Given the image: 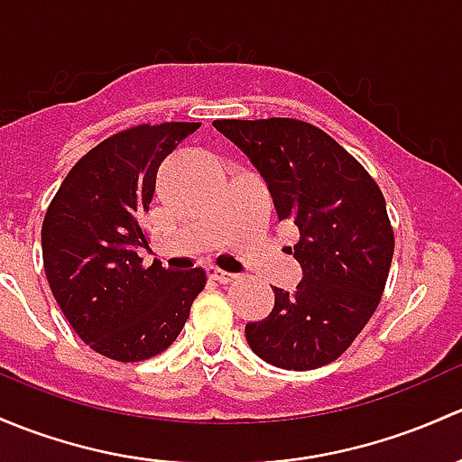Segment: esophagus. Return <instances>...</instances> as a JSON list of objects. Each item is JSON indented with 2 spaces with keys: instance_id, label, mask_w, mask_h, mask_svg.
<instances>
[{
  "instance_id": "obj_1",
  "label": "esophagus",
  "mask_w": 462,
  "mask_h": 462,
  "mask_svg": "<svg viewBox=\"0 0 462 462\" xmlns=\"http://www.w3.org/2000/svg\"><path fill=\"white\" fill-rule=\"evenodd\" d=\"M207 275H208V280H213V282H220V284L233 282V280H236V275L226 273V271H222V269H216V266L207 269Z\"/></svg>"
}]
</instances>
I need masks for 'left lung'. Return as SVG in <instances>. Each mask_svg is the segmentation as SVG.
Wrapping results in <instances>:
<instances>
[{"label": "left lung", "mask_w": 462, "mask_h": 462, "mask_svg": "<svg viewBox=\"0 0 462 462\" xmlns=\"http://www.w3.org/2000/svg\"><path fill=\"white\" fill-rule=\"evenodd\" d=\"M260 171L280 220L300 231L289 254L302 266L296 291L273 287V311L245 327L255 356L307 372L340 358L378 307L393 231L378 184L358 160L300 120H216Z\"/></svg>", "instance_id": "1"}]
</instances>
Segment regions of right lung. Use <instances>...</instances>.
<instances>
[{
  "mask_svg": "<svg viewBox=\"0 0 462 462\" xmlns=\"http://www.w3.org/2000/svg\"><path fill=\"white\" fill-rule=\"evenodd\" d=\"M198 122L140 125L90 149L64 178L42 225V255L61 313L97 354L137 363L180 336L207 284L204 269L142 266V216L162 160Z\"/></svg>",
  "mask_w": 462,
  "mask_h": 462,
  "instance_id": "obj_1",
  "label": "right lung"
}]
</instances>
